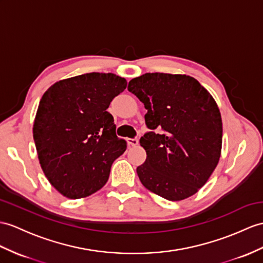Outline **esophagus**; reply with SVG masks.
I'll return each mask as SVG.
<instances>
[{"instance_id": "obj_1", "label": "esophagus", "mask_w": 263, "mask_h": 263, "mask_svg": "<svg viewBox=\"0 0 263 263\" xmlns=\"http://www.w3.org/2000/svg\"><path fill=\"white\" fill-rule=\"evenodd\" d=\"M127 143L130 146H137L138 145V138H127Z\"/></svg>"}]
</instances>
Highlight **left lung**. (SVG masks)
<instances>
[{"mask_svg": "<svg viewBox=\"0 0 263 263\" xmlns=\"http://www.w3.org/2000/svg\"><path fill=\"white\" fill-rule=\"evenodd\" d=\"M128 90L144 104L151 129L139 140L147 155L137 167L140 182L168 201L195 194L221 156L222 119L215 100L186 74L145 73L132 79Z\"/></svg>", "mask_w": 263, "mask_h": 263, "instance_id": "8db88e82", "label": "left lung"}]
</instances>
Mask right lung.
<instances>
[{
	"instance_id": "add662e5",
	"label": "right lung",
	"mask_w": 263,
	"mask_h": 263,
	"mask_svg": "<svg viewBox=\"0 0 263 263\" xmlns=\"http://www.w3.org/2000/svg\"><path fill=\"white\" fill-rule=\"evenodd\" d=\"M126 87L119 76L91 72L58 81L42 96L33 138L44 175L63 196L76 200L100 190L126 151L107 111Z\"/></svg>"
}]
</instances>
